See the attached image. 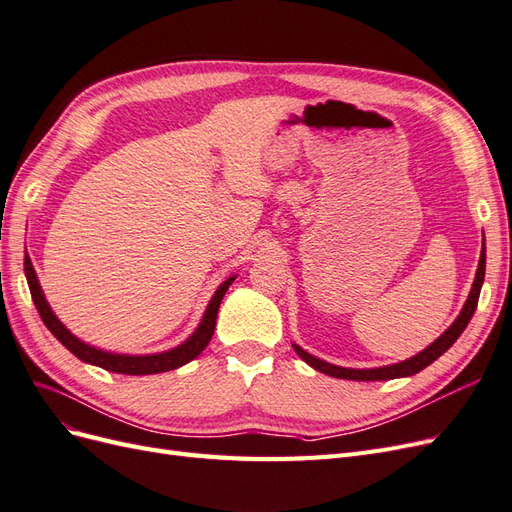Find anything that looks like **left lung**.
I'll use <instances>...</instances> for the list:
<instances>
[{
    "label": "left lung",
    "instance_id": "1",
    "mask_svg": "<svg viewBox=\"0 0 512 512\" xmlns=\"http://www.w3.org/2000/svg\"><path fill=\"white\" fill-rule=\"evenodd\" d=\"M485 260H487V254H485V237H483V250H480V260H478V269H476V277H474V284H472V290L468 294V301L463 303L459 316L455 318V322L448 327L436 342L429 344L423 352H418L414 356H410V359L401 361V363H393V365H384V367H371V369H352V367H339V365H333V363H327L322 359H316L314 354L305 352L301 346L292 344L294 352H297L301 359L309 365L314 367L318 371H322V374L327 376H333V378H342V380H361V382H369V380H393V378H408V376H414L418 374V371L425 369L427 365H431L436 359H440V356L451 348L457 337L463 333V329L468 327V322L472 320L474 312H476V305H478V294H480V288H483V282H485Z\"/></svg>",
    "mask_w": 512,
    "mask_h": 512
}]
</instances>
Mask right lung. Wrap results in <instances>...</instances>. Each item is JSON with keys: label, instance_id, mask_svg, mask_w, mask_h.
Listing matches in <instances>:
<instances>
[{"label": "right lung", "instance_id": "add662e5", "mask_svg": "<svg viewBox=\"0 0 512 512\" xmlns=\"http://www.w3.org/2000/svg\"><path fill=\"white\" fill-rule=\"evenodd\" d=\"M25 277L29 284V292H32L34 305L38 309L42 322L46 324V329H49L74 356H79L83 363L102 367L106 371H115V374L149 376V374H162V371H170V369H177L185 363H190L207 348V344L213 337V331H215V318H218L220 303L224 299L228 286L235 282L237 275L228 277V280L222 282L218 286V290L213 292V297L203 314V320H200L196 331L188 339H185L183 344L170 348V350H164V352H156V354H119V352L102 350V348H96V346L83 342V339L70 333L66 324L55 316L49 301H46V297H44L42 286L38 282V275L32 265V258L27 256V252H25Z\"/></svg>", "mask_w": 512, "mask_h": 512}]
</instances>
